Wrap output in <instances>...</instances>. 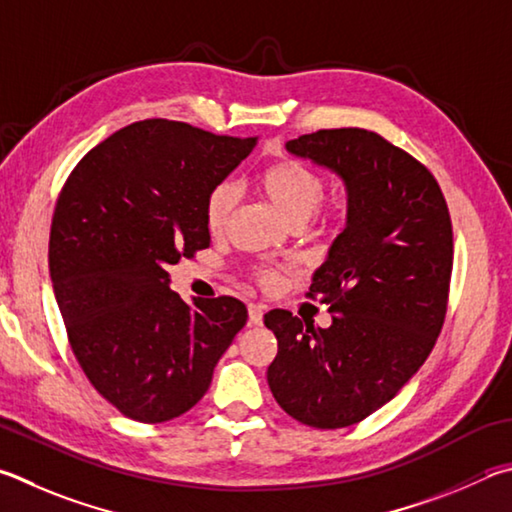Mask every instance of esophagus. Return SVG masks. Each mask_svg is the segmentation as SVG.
<instances>
[{
  "label": "esophagus",
  "mask_w": 512,
  "mask_h": 512,
  "mask_svg": "<svg viewBox=\"0 0 512 512\" xmlns=\"http://www.w3.org/2000/svg\"><path fill=\"white\" fill-rule=\"evenodd\" d=\"M248 322L250 324H262L264 322V309L257 304H248Z\"/></svg>",
  "instance_id": "obj_1"
}]
</instances>
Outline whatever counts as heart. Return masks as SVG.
Here are the masks:
<instances>
[{
	"mask_svg": "<svg viewBox=\"0 0 512 512\" xmlns=\"http://www.w3.org/2000/svg\"><path fill=\"white\" fill-rule=\"evenodd\" d=\"M259 188L266 199L280 210V215L293 226L320 228L324 230L345 212V201L338 194L327 192V176L320 170L297 159H282L268 165L259 174ZM239 194L230 181H221L208 192L203 219L212 237L224 235L232 215H235ZM277 271L271 266H257L253 280L259 286H273L277 282Z\"/></svg>",
	"mask_w": 512,
	"mask_h": 512,
	"instance_id": "heart-1",
	"label": "heart"
}]
</instances>
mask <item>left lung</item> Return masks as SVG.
Listing matches in <instances>:
<instances>
[{
	"instance_id": "obj_1",
	"label": "left lung",
	"mask_w": 512,
	"mask_h": 512,
	"mask_svg": "<svg viewBox=\"0 0 512 512\" xmlns=\"http://www.w3.org/2000/svg\"><path fill=\"white\" fill-rule=\"evenodd\" d=\"M286 147L345 179L349 217L306 293L329 306L331 327L264 315L277 338L268 387L295 421L338 430L392 401L430 356L448 313L450 210L434 174L369 129H318Z\"/></svg>"
}]
</instances>
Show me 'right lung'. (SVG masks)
I'll return each mask as SVG.
<instances>
[{"label": "right lung", "instance_id": "add662e5", "mask_svg": "<svg viewBox=\"0 0 512 512\" xmlns=\"http://www.w3.org/2000/svg\"><path fill=\"white\" fill-rule=\"evenodd\" d=\"M255 145L257 136L147 118L87 152L62 185L49 237L55 300L78 365L127 418L188 412L244 329V302H183L167 266L210 246L208 192Z\"/></svg>", "mask_w": 512, "mask_h": 512}]
</instances>
